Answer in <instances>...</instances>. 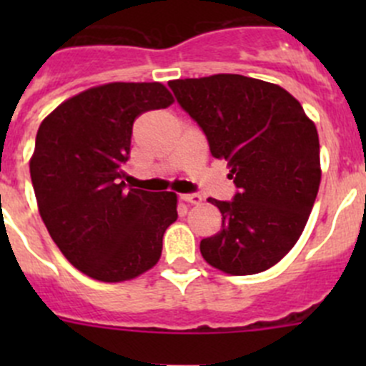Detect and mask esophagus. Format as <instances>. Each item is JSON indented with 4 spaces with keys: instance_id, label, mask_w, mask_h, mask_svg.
I'll list each match as a JSON object with an SVG mask.
<instances>
[{
    "instance_id": "obj_1",
    "label": "esophagus",
    "mask_w": 366,
    "mask_h": 366,
    "mask_svg": "<svg viewBox=\"0 0 366 366\" xmlns=\"http://www.w3.org/2000/svg\"><path fill=\"white\" fill-rule=\"evenodd\" d=\"M180 198H182L184 202H187V204H200L202 202V197L200 194H197V193H184V194H180Z\"/></svg>"
}]
</instances>
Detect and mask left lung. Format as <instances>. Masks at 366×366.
<instances>
[{
    "instance_id": "8db88e82",
    "label": "left lung",
    "mask_w": 366,
    "mask_h": 366,
    "mask_svg": "<svg viewBox=\"0 0 366 366\" xmlns=\"http://www.w3.org/2000/svg\"><path fill=\"white\" fill-rule=\"evenodd\" d=\"M177 102L204 131L212 157L228 161L230 202L209 198L223 224L202 239L212 267L235 276L278 264L296 244L320 184L319 134L278 84L239 74L169 81Z\"/></svg>"
}]
</instances>
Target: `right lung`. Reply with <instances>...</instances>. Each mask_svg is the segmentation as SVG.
I'll return each mask as SVG.
<instances>
[{
    "label": "right lung",
    "instance_id": "obj_1",
    "mask_svg": "<svg viewBox=\"0 0 366 366\" xmlns=\"http://www.w3.org/2000/svg\"><path fill=\"white\" fill-rule=\"evenodd\" d=\"M161 83H109L58 106L29 161L40 216L65 258L94 280L124 282L157 264L177 194L125 186L132 124L168 108Z\"/></svg>",
    "mask_w": 366,
    "mask_h": 366
}]
</instances>
